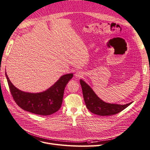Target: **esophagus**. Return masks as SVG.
<instances>
[{
    "mask_svg": "<svg viewBox=\"0 0 150 150\" xmlns=\"http://www.w3.org/2000/svg\"><path fill=\"white\" fill-rule=\"evenodd\" d=\"M75 76L76 77H81L82 76H83V73H82V72L77 71V73L75 74Z\"/></svg>",
    "mask_w": 150,
    "mask_h": 150,
    "instance_id": "esophagus-1",
    "label": "esophagus"
}]
</instances>
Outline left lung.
I'll return each instance as SVG.
<instances>
[{
    "label": "left lung",
    "instance_id": "left-lung-1",
    "mask_svg": "<svg viewBox=\"0 0 150 150\" xmlns=\"http://www.w3.org/2000/svg\"><path fill=\"white\" fill-rule=\"evenodd\" d=\"M80 84L82 87V94L87 109L94 114L100 116L113 115L124 110L132 104V102L125 105L108 104L102 101L99 97H97L91 87L84 81L81 79Z\"/></svg>",
    "mask_w": 150,
    "mask_h": 150
}]
</instances>
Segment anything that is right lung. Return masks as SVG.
<instances>
[{
    "mask_svg": "<svg viewBox=\"0 0 150 150\" xmlns=\"http://www.w3.org/2000/svg\"><path fill=\"white\" fill-rule=\"evenodd\" d=\"M6 76L13 99L20 108L34 114L50 115L60 108L65 87L73 74H67L62 76L48 90L35 94L20 91L12 84L6 73Z\"/></svg>",
    "mask_w": 150,
    "mask_h": 150,
    "instance_id": "1",
    "label": "right lung"
}]
</instances>
